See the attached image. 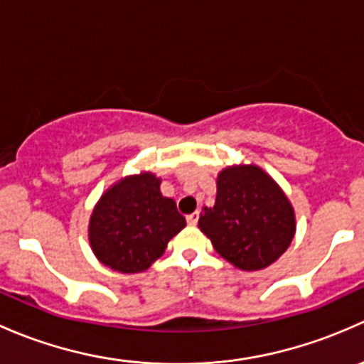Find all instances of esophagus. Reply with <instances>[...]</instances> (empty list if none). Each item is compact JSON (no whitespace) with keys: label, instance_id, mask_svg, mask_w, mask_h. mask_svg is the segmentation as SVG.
Instances as JSON below:
<instances>
[{"label":"esophagus","instance_id":"obj_1","mask_svg":"<svg viewBox=\"0 0 364 364\" xmlns=\"http://www.w3.org/2000/svg\"><path fill=\"white\" fill-rule=\"evenodd\" d=\"M186 219H187V224H189V226H196L198 219H200V213L193 212V213H189V215H187Z\"/></svg>","mask_w":364,"mask_h":364}]
</instances>
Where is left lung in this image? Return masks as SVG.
<instances>
[{
  "mask_svg": "<svg viewBox=\"0 0 364 364\" xmlns=\"http://www.w3.org/2000/svg\"><path fill=\"white\" fill-rule=\"evenodd\" d=\"M198 226L224 259L247 272L275 263L296 231L286 194L252 164L220 171L215 205L203 208Z\"/></svg>",
  "mask_w": 364,
  "mask_h": 364,
  "instance_id": "1",
  "label": "left lung"
}]
</instances>
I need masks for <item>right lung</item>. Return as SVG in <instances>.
I'll list each match as a JSON object with an SVG mask.
<instances>
[{
	"label": "right lung",
	"instance_id": "right-lung-1",
	"mask_svg": "<svg viewBox=\"0 0 364 364\" xmlns=\"http://www.w3.org/2000/svg\"><path fill=\"white\" fill-rule=\"evenodd\" d=\"M159 183L152 173L134 175L101 196L91 215L89 242L105 266L122 273L144 272L186 226L175 201L161 194Z\"/></svg>",
	"mask_w": 364,
	"mask_h": 364
}]
</instances>
